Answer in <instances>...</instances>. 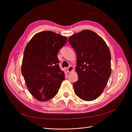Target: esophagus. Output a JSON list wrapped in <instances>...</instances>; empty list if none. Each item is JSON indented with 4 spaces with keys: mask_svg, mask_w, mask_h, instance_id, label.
I'll return each instance as SVG.
<instances>
[{
    "mask_svg": "<svg viewBox=\"0 0 132 132\" xmlns=\"http://www.w3.org/2000/svg\"><path fill=\"white\" fill-rule=\"evenodd\" d=\"M73 67H72V66H71V65H70L68 68H67V71L68 73H70V72H71V71H72L73 70Z\"/></svg>",
    "mask_w": 132,
    "mask_h": 132,
    "instance_id": "1",
    "label": "esophagus"
}]
</instances>
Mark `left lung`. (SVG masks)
<instances>
[{
  "mask_svg": "<svg viewBox=\"0 0 132 132\" xmlns=\"http://www.w3.org/2000/svg\"><path fill=\"white\" fill-rule=\"evenodd\" d=\"M68 41L77 56L78 80L73 84L75 93L82 100H94L101 95L110 77V50L105 41L91 30L76 33Z\"/></svg>",
  "mask_w": 132,
  "mask_h": 132,
  "instance_id": "obj_1",
  "label": "left lung"
}]
</instances>
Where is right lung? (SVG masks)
<instances>
[{"label": "right lung", "instance_id": "obj_1", "mask_svg": "<svg viewBox=\"0 0 132 132\" xmlns=\"http://www.w3.org/2000/svg\"><path fill=\"white\" fill-rule=\"evenodd\" d=\"M67 41L65 36L45 31L34 35L25 47L21 73L30 93L39 101L54 97L65 79L57 54Z\"/></svg>", "mask_w": 132, "mask_h": 132}]
</instances>
